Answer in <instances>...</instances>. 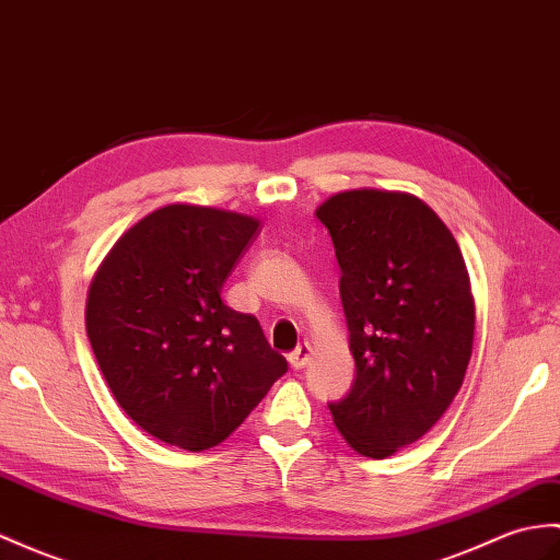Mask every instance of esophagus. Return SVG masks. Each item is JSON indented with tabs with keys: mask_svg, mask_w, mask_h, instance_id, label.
<instances>
[{
	"mask_svg": "<svg viewBox=\"0 0 560 560\" xmlns=\"http://www.w3.org/2000/svg\"><path fill=\"white\" fill-rule=\"evenodd\" d=\"M310 353H312V350H310V346H307V343H301V346H298V348L293 350V353L289 355L291 368H293V370H303V368L307 365V362H310Z\"/></svg>",
	"mask_w": 560,
	"mask_h": 560,
	"instance_id": "esophagus-1",
	"label": "esophagus"
}]
</instances>
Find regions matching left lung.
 Segmentation results:
<instances>
[{
    "instance_id": "left-lung-1",
    "label": "left lung",
    "mask_w": 560,
    "mask_h": 560,
    "mask_svg": "<svg viewBox=\"0 0 560 560\" xmlns=\"http://www.w3.org/2000/svg\"><path fill=\"white\" fill-rule=\"evenodd\" d=\"M341 267L355 358L329 402L350 448L386 458L432 429L460 392L475 339L465 259L432 207L398 190H343L317 207Z\"/></svg>"
}]
</instances>
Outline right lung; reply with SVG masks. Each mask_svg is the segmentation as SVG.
Wrapping results in <instances>:
<instances>
[{
  "mask_svg": "<svg viewBox=\"0 0 560 560\" xmlns=\"http://www.w3.org/2000/svg\"><path fill=\"white\" fill-rule=\"evenodd\" d=\"M259 221L166 205L114 243L90 283L85 329L116 402L154 439L221 444L289 362L253 315L221 301Z\"/></svg>",
  "mask_w": 560,
  "mask_h": 560,
  "instance_id": "right-lung-1",
  "label": "right lung"
}]
</instances>
